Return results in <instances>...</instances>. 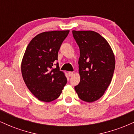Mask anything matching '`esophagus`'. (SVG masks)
Segmentation results:
<instances>
[{"label":"esophagus","mask_w":134,"mask_h":134,"mask_svg":"<svg viewBox=\"0 0 134 134\" xmlns=\"http://www.w3.org/2000/svg\"><path fill=\"white\" fill-rule=\"evenodd\" d=\"M74 74V72H68V75L69 76V77H71L72 76V75Z\"/></svg>","instance_id":"obj_1"}]
</instances>
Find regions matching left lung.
Instances as JSON below:
<instances>
[{
    "label": "left lung",
    "mask_w": 134,
    "mask_h": 134,
    "mask_svg": "<svg viewBox=\"0 0 134 134\" xmlns=\"http://www.w3.org/2000/svg\"><path fill=\"white\" fill-rule=\"evenodd\" d=\"M80 50L79 72L81 80L74 87L82 101L91 103L104 94L110 84L115 67L110 44L93 31H72Z\"/></svg>",
    "instance_id": "1"
}]
</instances>
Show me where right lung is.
I'll return each instance as SVG.
<instances>
[{
	"mask_svg": "<svg viewBox=\"0 0 134 134\" xmlns=\"http://www.w3.org/2000/svg\"><path fill=\"white\" fill-rule=\"evenodd\" d=\"M69 33V30L43 32L33 38L26 48L21 64L23 78L39 100L50 102L56 99L67 83L65 74L55 61Z\"/></svg>",
	"mask_w": 134,
	"mask_h": 134,
	"instance_id": "obj_1",
	"label": "right lung"
}]
</instances>
